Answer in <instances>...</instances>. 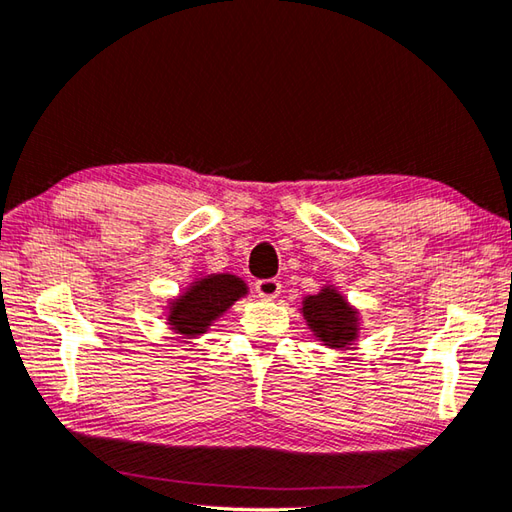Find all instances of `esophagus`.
Returning <instances> with one entry per match:
<instances>
[{
  "instance_id": "34e87169",
  "label": "esophagus",
  "mask_w": 512,
  "mask_h": 512,
  "mask_svg": "<svg viewBox=\"0 0 512 512\" xmlns=\"http://www.w3.org/2000/svg\"><path fill=\"white\" fill-rule=\"evenodd\" d=\"M255 290L257 295L262 299H275L279 293H282V282L279 279H259V282H255Z\"/></svg>"
}]
</instances>
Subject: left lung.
Wrapping results in <instances>:
<instances>
[{
	"label": "left lung",
	"mask_w": 512,
	"mask_h": 512,
	"mask_svg": "<svg viewBox=\"0 0 512 512\" xmlns=\"http://www.w3.org/2000/svg\"><path fill=\"white\" fill-rule=\"evenodd\" d=\"M304 319L308 328L330 348H344L357 337V310L335 288L326 286L322 293L304 299Z\"/></svg>",
	"instance_id": "1"
}]
</instances>
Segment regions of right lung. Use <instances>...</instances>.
I'll use <instances>...</instances> for the list:
<instances>
[{"mask_svg": "<svg viewBox=\"0 0 512 512\" xmlns=\"http://www.w3.org/2000/svg\"><path fill=\"white\" fill-rule=\"evenodd\" d=\"M242 295H246V284L235 275H208L197 279L170 306L168 324L179 335H202Z\"/></svg>", "mask_w": 512, "mask_h": 512, "instance_id": "obj_1", "label": "right lung"}]
</instances>
